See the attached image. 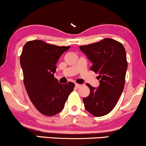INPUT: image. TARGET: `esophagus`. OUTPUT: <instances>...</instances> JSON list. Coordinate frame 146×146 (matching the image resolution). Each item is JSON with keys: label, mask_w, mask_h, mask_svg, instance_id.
Returning <instances> with one entry per match:
<instances>
[{"label": "esophagus", "mask_w": 146, "mask_h": 146, "mask_svg": "<svg viewBox=\"0 0 146 146\" xmlns=\"http://www.w3.org/2000/svg\"><path fill=\"white\" fill-rule=\"evenodd\" d=\"M75 87H76L77 88H78L79 87H80V86H81V85H80V84H77V83H75Z\"/></svg>", "instance_id": "obj_1"}]
</instances>
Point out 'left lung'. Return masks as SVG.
I'll use <instances>...</instances> for the list:
<instances>
[{"label": "left lung", "instance_id": "1", "mask_svg": "<svg viewBox=\"0 0 146 146\" xmlns=\"http://www.w3.org/2000/svg\"><path fill=\"white\" fill-rule=\"evenodd\" d=\"M93 65L90 70L99 74L100 85L95 88L87 84L90 95L83 98L84 107L95 117L107 115L115 108L125 84L128 63L121 43L111 38L80 46Z\"/></svg>", "mask_w": 146, "mask_h": 146}]
</instances>
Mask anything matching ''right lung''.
Returning <instances> with one entry per match:
<instances>
[{"mask_svg":"<svg viewBox=\"0 0 146 146\" xmlns=\"http://www.w3.org/2000/svg\"><path fill=\"white\" fill-rule=\"evenodd\" d=\"M70 46H58L39 40L29 41L23 46L21 65L24 84L36 109L46 116L62 111L75 84H62L54 78L56 64Z\"/></svg>","mask_w":146,"mask_h":146,"instance_id":"obj_1","label":"right lung"}]
</instances>
